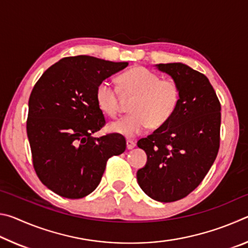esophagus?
I'll return each instance as SVG.
<instances>
[{"instance_id":"esophagus-1","label":"esophagus","mask_w":248,"mask_h":248,"mask_svg":"<svg viewBox=\"0 0 248 248\" xmlns=\"http://www.w3.org/2000/svg\"><path fill=\"white\" fill-rule=\"evenodd\" d=\"M134 146H136V142L132 140H127V149L128 150H132Z\"/></svg>"}]
</instances>
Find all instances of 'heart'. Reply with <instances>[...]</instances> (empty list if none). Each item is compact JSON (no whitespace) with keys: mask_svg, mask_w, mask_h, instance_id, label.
<instances>
[{"mask_svg":"<svg viewBox=\"0 0 248 248\" xmlns=\"http://www.w3.org/2000/svg\"><path fill=\"white\" fill-rule=\"evenodd\" d=\"M119 90L124 96H133L129 105V115L109 124L111 132L125 138L143 133L150 125H164L177 110L182 97L179 84L143 66L130 69L118 78ZM119 90L111 82L105 81L96 89V103L104 114L115 118L118 115Z\"/></svg>","mask_w":248,"mask_h":248,"instance_id":"b5f03b06","label":"heart"}]
</instances>
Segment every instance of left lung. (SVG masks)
Returning <instances> with one entry per match:
<instances>
[{"label": "left lung", "mask_w": 248, "mask_h": 248, "mask_svg": "<svg viewBox=\"0 0 248 248\" xmlns=\"http://www.w3.org/2000/svg\"><path fill=\"white\" fill-rule=\"evenodd\" d=\"M179 84L182 97L167 123L138 146L148 155L138 170L139 186L151 198L173 202L202 182L220 148L221 105L204 74L183 63L157 64Z\"/></svg>", "instance_id": "left-lung-1"}]
</instances>
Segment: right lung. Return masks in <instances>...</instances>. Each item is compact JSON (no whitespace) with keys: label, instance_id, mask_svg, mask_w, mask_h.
<instances>
[{"label":"right lung","instance_id":"right-lung-1","mask_svg":"<svg viewBox=\"0 0 248 248\" xmlns=\"http://www.w3.org/2000/svg\"><path fill=\"white\" fill-rule=\"evenodd\" d=\"M128 62L66 57L46 70L28 102L27 136L40 182L57 195L79 199L96 189L112 155L125 150L119 133L94 138L106 120L96 103L98 84Z\"/></svg>","mask_w":248,"mask_h":248}]
</instances>
